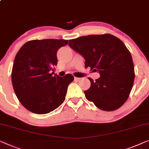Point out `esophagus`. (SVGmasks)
Segmentation results:
<instances>
[{
    "instance_id": "1",
    "label": "esophagus",
    "mask_w": 149,
    "mask_h": 149,
    "mask_svg": "<svg viewBox=\"0 0 149 149\" xmlns=\"http://www.w3.org/2000/svg\"><path fill=\"white\" fill-rule=\"evenodd\" d=\"M81 78H79V77H74V79L75 81H79V79H80Z\"/></svg>"
}]
</instances>
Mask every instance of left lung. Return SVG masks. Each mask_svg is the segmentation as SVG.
<instances>
[{
    "label": "left lung",
    "instance_id": "left-lung-1",
    "mask_svg": "<svg viewBox=\"0 0 149 149\" xmlns=\"http://www.w3.org/2000/svg\"><path fill=\"white\" fill-rule=\"evenodd\" d=\"M69 45L85 59L86 68L100 77L84 91L88 100L100 109L116 110L127 100L133 86L134 68L131 54L120 39L110 34L90 35L69 40Z\"/></svg>",
    "mask_w": 149,
    "mask_h": 149
}]
</instances>
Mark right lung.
<instances>
[{"mask_svg": "<svg viewBox=\"0 0 149 149\" xmlns=\"http://www.w3.org/2000/svg\"><path fill=\"white\" fill-rule=\"evenodd\" d=\"M68 40L43 39L26 42L15 56L12 84L17 98L26 109L38 114L49 113L65 100L72 75L58 76L57 52Z\"/></svg>", "mask_w": 149, "mask_h": 149, "instance_id": "add662e5", "label": "right lung"}]
</instances>
